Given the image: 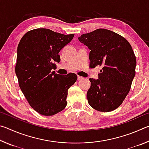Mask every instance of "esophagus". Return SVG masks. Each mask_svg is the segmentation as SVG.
Returning a JSON list of instances; mask_svg holds the SVG:
<instances>
[{
	"label": "esophagus",
	"instance_id": "34e87169",
	"mask_svg": "<svg viewBox=\"0 0 149 149\" xmlns=\"http://www.w3.org/2000/svg\"><path fill=\"white\" fill-rule=\"evenodd\" d=\"M84 79V77H83L79 76V75H78V76H77V79H78V80H81V79Z\"/></svg>",
	"mask_w": 149,
	"mask_h": 149
}]
</instances>
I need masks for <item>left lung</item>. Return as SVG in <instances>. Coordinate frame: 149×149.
I'll return each instance as SVG.
<instances>
[{"mask_svg":"<svg viewBox=\"0 0 149 149\" xmlns=\"http://www.w3.org/2000/svg\"><path fill=\"white\" fill-rule=\"evenodd\" d=\"M89 52L90 67H102L99 79L90 78L87 98L100 112L119 107L129 93L135 75L136 58L127 40L110 30L98 29L78 37Z\"/></svg>","mask_w":149,"mask_h":149,"instance_id":"8db88e82","label":"left lung"}]
</instances>
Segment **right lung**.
<instances>
[{
  "instance_id": "add662e5",
  "label": "right lung",
  "mask_w": 149,
  "mask_h": 149,
  "mask_svg": "<svg viewBox=\"0 0 149 149\" xmlns=\"http://www.w3.org/2000/svg\"><path fill=\"white\" fill-rule=\"evenodd\" d=\"M74 36L39 28L27 32L19 42L15 68L19 86L40 114L54 115L66 107L68 90L76 81L77 75H62L51 70L54 62L60 61V51Z\"/></svg>"
}]
</instances>
